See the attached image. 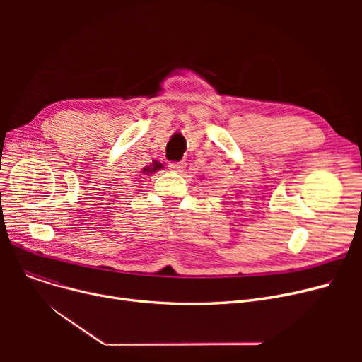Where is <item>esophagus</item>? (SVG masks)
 Here are the masks:
<instances>
[{"mask_svg":"<svg viewBox=\"0 0 362 362\" xmlns=\"http://www.w3.org/2000/svg\"><path fill=\"white\" fill-rule=\"evenodd\" d=\"M168 167H170V170H173V171H177V173H180V171H183V170H185V167H186V163H185V161L170 163V164H168Z\"/></svg>","mask_w":362,"mask_h":362,"instance_id":"esophagus-1","label":"esophagus"}]
</instances>
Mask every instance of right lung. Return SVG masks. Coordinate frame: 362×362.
<instances>
[{
    "mask_svg": "<svg viewBox=\"0 0 362 362\" xmlns=\"http://www.w3.org/2000/svg\"><path fill=\"white\" fill-rule=\"evenodd\" d=\"M160 168H163V164L161 163H158V161H152V164L149 165V167H145L144 168V173H146V175H152V173H156L157 170H160Z\"/></svg>",
    "mask_w": 362,
    "mask_h": 362,
    "instance_id": "right-lung-1",
    "label": "right lung"
}]
</instances>
